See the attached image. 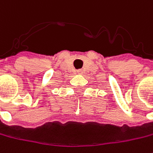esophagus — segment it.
I'll return each instance as SVG.
<instances>
[{"mask_svg":"<svg viewBox=\"0 0 153 153\" xmlns=\"http://www.w3.org/2000/svg\"><path fill=\"white\" fill-rule=\"evenodd\" d=\"M78 73H80V70H78Z\"/></svg>","mask_w":153,"mask_h":153,"instance_id":"1","label":"esophagus"}]
</instances>
